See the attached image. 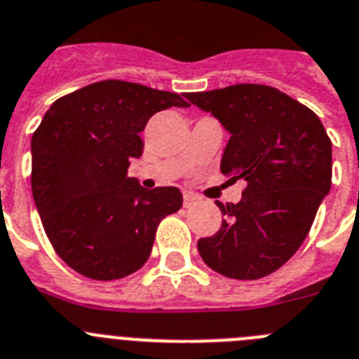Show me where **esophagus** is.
<instances>
[{"mask_svg": "<svg viewBox=\"0 0 359 359\" xmlns=\"http://www.w3.org/2000/svg\"><path fill=\"white\" fill-rule=\"evenodd\" d=\"M198 202V197H195L193 193H184V208H191Z\"/></svg>", "mask_w": 359, "mask_h": 359, "instance_id": "obj_1", "label": "esophagus"}]
</instances>
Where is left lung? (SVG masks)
<instances>
[{
	"label": "left lung",
	"mask_w": 359,
	"mask_h": 359,
	"mask_svg": "<svg viewBox=\"0 0 359 359\" xmlns=\"http://www.w3.org/2000/svg\"><path fill=\"white\" fill-rule=\"evenodd\" d=\"M186 99L229 132L220 171L248 182L240 202H217L227 218L198 240V253L227 278H264L298 251L329 193L330 139L313 110L273 86L235 85Z\"/></svg>",
	"instance_id": "1"
}]
</instances>
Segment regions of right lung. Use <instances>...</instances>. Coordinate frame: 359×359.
Returning <instances> with one entry per match:
<instances>
[{"instance_id": "obj_1", "label": "right lung", "mask_w": 359, "mask_h": 359, "mask_svg": "<svg viewBox=\"0 0 359 359\" xmlns=\"http://www.w3.org/2000/svg\"><path fill=\"white\" fill-rule=\"evenodd\" d=\"M179 93L128 81H99L57 99L32 135V195L55 253L92 280L141 269L158 222L182 205L173 186L144 189L128 177L142 155L149 117Z\"/></svg>"}]
</instances>
